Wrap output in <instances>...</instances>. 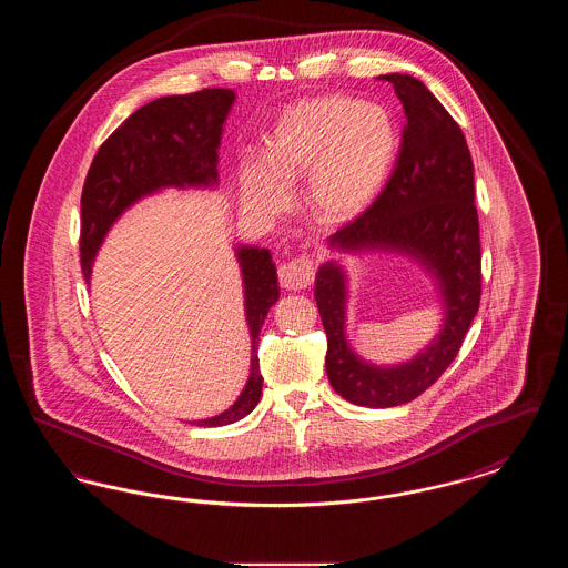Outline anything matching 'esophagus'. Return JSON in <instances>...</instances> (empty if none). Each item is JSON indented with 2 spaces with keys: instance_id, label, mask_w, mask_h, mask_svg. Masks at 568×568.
I'll return each instance as SVG.
<instances>
[{
  "instance_id": "1",
  "label": "esophagus",
  "mask_w": 568,
  "mask_h": 568,
  "mask_svg": "<svg viewBox=\"0 0 568 568\" xmlns=\"http://www.w3.org/2000/svg\"><path fill=\"white\" fill-rule=\"evenodd\" d=\"M313 276H315V266H313V260L306 255L292 260L278 268L281 287L294 290V292L306 290L313 283Z\"/></svg>"
}]
</instances>
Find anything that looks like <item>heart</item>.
<instances>
[{"instance_id":"obj_1","label":"heart","mask_w":568,"mask_h":568,"mask_svg":"<svg viewBox=\"0 0 568 568\" xmlns=\"http://www.w3.org/2000/svg\"><path fill=\"white\" fill-rule=\"evenodd\" d=\"M389 112L347 95H325L287 110L266 140V162H246V195L283 211L287 190L308 179L306 202L324 223H345L371 206L396 155Z\"/></svg>"}]
</instances>
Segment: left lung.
<instances>
[{"label":"left lung","instance_id":"left-lung-1","mask_svg":"<svg viewBox=\"0 0 568 568\" xmlns=\"http://www.w3.org/2000/svg\"><path fill=\"white\" fill-rule=\"evenodd\" d=\"M394 84L406 123L396 165L377 200L343 225L329 246L341 251H405L434 272L445 302L438 338L415 359L377 368L345 338V272L327 262L315 276V300L327 334L325 371L353 405L387 408L422 396L456 359L481 302V241L473 160L454 116L408 74L378 77Z\"/></svg>","mask_w":568,"mask_h":568}]
</instances>
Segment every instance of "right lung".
<instances>
[{
    "label": "right lung",
    "mask_w": 568,
    "mask_h": 568,
    "mask_svg": "<svg viewBox=\"0 0 568 568\" xmlns=\"http://www.w3.org/2000/svg\"><path fill=\"white\" fill-rule=\"evenodd\" d=\"M234 102L232 89H202L168 95L128 116L98 149L81 195V266L84 281L110 225L138 197L162 187H211L216 183V149L221 128ZM244 308L253 338L251 377L239 400L225 413L193 422L227 426L246 417L262 396L257 343L264 320L278 300L276 268L268 248L241 246Z\"/></svg>",
    "instance_id": "1"
}]
</instances>
